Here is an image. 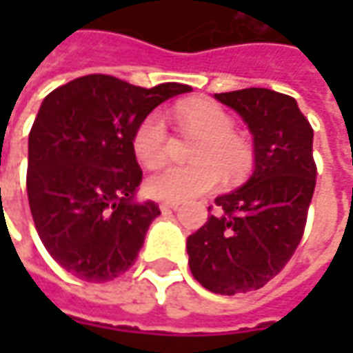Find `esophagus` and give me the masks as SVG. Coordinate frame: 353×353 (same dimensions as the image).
Masks as SVG:
<instances>
[{"instance_id":"34e87169","label":"esophagus","mask_w":353,"mask_h":353,"mask_svg":"<svg viewBox=\"0 0 353 353\" xmlns=\"http://www.w3.org/2000/svg\"><path fill=\"white\" fill-rule=\"evenodd\" d=\"M159 208H161L163 212L179 210V208H181V204H179V202H161V204H159Z\"/></svg>"}]
</instances>
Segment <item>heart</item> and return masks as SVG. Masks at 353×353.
Listing matches in <instances>:
<instances>
[{
	"instance_id": "b5f03b06",
	"label": "heart",
	"mask_w": 353,
	"mask_h": 353,
	"mask_svg": "<svg viewBox=\"0 0 353 353\" xmlns=\"http://www.w3.org/2000/svg\"><path fill=\"white\" fill-rule=\"evenodd\" d=\"M176 125L184 133L198 135L190 149L194 163L184 167H161L145 179L147 194L159 200H188L214 190L222 181H239L253 167L250 143L234 129V119L222 105L208 100H190L174 108ZM133 153L143 165H159L169 145L165 117L151 112L133 131Z\"/></svg>"
}]
</instances>
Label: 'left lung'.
<instances>
[{"label":"left lung","mask_w":353,"mask_h":353,"mask_svg":"<svg viewBox=\"0 0 353 353\" xmlns=\"http://www.w3.org/2000/svg\"><path fill=\"white\" fill-rule=\"evenodd\" d=\"M214 98L248 123L255 167L243 186L216 198L218 214L188 236L186 251L204 289L237 294L267 285L301 243L316 186L314 133L287 94L245 88Z\"/></svg>","instance_id":"obj_1"}]
</instances>
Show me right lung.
<instances>
[{
  "instance_id": "right-lung-1",
  "label": "right lung",
  "mask_w": 353,
  "mask_h": 353,
  "mask_svg": "<svg viewBox=\"0 0 353 353\" xmlns=\"http://www.w3.org/2000/svg\"><path fill=\"white\" fill-rule=\"evenodd\" d=\"M186 84L139 88L108 74H88L52 90L29 133L27 196L50 257L88 283H105L137 259L161 214L137 202L143 172L133 131L143 117Z\"/></svg>"
}]
</instances>
